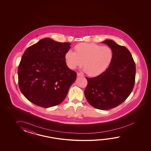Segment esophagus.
Here are the masks:
<instances>
[{
    "mask_svg": "<svg viewBox=\"0 0 151 151\" xmlns=\"http://www.w3.org/2000/svg\"><path fill=\"white\" fill-rule=\"evenodd\" d=\"M77 76H78V77H84V76H83V74L80 73H77Z\"/></svg>",
    "mask_w": 151,
    "mask_h": 151,
    "instance_id": "obj_1",
    "label": "esophagus"
}]
</instances>
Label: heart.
<instances>
[{"label":"heart","mask_w":151,"mask_h":151,"mask_svg":"<svg viewBox=\"0 0 151 151\" xmlns=\"http://www.w3.org/2000/svg\"><path fill=\"white\" fill-rule=\"evenodd\" d=\"M76 52L68 50L65 60L68 68L75 69L83 64V71L91 77L102 74L109 68L113 59V51L109 46L95 43H81L75 46Z\"/></svg>","instance_id":"b5f03b06"}]
</instances>
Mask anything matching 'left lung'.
<instances>
[{
	"label": "left lung",
	"instance_id": "8db88e82",
	"mask_svg": "<svg viewBox=\"0 0 151 151\" xmlns=\"http://www.w3.org/2000/svg\"><path fill=\"white\" fill-rule=\"evenodd\" d=\"M101 42L112 49V61L102 74L91 78L86 77L88 83L84 93L91 106L106 110L118 106L130 95L134 85L136 70L127 48L110 39Z\"/></svg>",
	"mask_w": 151,
	"mask_h": 151
}]
</instances>
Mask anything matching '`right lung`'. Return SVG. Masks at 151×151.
<instances>
[{
  "mask_svg": "<svg viewBox=\"0 0 151 151\" xmlns=\"http://www.w3.org/2000/svg\"><path fill=\"white\" fill-rule=\"evenodd\" d=\"M70 45L46 38L26 50L18 67V83L29 101L48 108L64 100L77 77L66 63Z\"/></svg>",
  "mask_w": 151,
  "mask_h": 151,
  "instance_id": "add662e5",
  "label": "right lung"
}]
</instances>
